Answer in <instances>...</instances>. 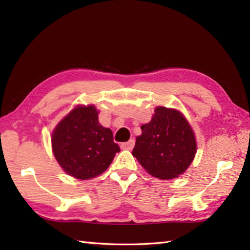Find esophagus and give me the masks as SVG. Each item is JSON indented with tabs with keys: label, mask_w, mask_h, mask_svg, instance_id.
I'll list each match as a JSON object with an SVG mask.
<instances>
[{
	"label": "esophagus",
	"mask_w": 250,
	"mask_h": 250,
	"mask_svg": "<svg viewBox=\"0 0 250 250\" xmlns=\"http://www.w3.org/2000/svg\"><path fill=\"white\" fill-rule=\"evenodd\" d=\"M120 147L122 149H125V150H131L132 148L134 147V140H130L129 142H125V143H122L120 145Z\"/></svg>",
	"instance_id": "esophagus-1"
}]
</instances>
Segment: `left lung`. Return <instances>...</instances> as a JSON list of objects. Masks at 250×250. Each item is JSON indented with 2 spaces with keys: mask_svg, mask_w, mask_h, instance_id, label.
I'll list each match as a JSON object with an SVG mask.
<instances>
[{
  "mask_svg": "<svg viewBox=\"0 0 250 250\" xmlns=\"http://www.w3.org/2000/svg\"><path fill=\"white\" fill-rule=\"evenodd\" d=\"M141 129L132 155L150 175L172 179L189 167L196 152V142L180 111L158 106L150 122Z\"/></svg>",
  "mask_w": 250,
  "mask_h": 250,
  "instance_id": "8db88e82",
  "label": "left lung"
}]
</instances>
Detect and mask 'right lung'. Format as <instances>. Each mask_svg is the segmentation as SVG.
<instances>
[{"label": "right lung", "instance_id": "right-lung-1", "mask_svg": "<svg viewBox=\"0 0 250 250\" xmlns=\"http://www.w3.org/2000/svg\"><path fill=\"white\" fill-rule=\"evenodd\" d=\"M98 115L94 105L77 106L59 122L51 136L57 161L77 179L101 175L120 151L113 132L100 124Z\"/></svg>", "mask_w": 250, "mask_h": 250}]
</instances>
